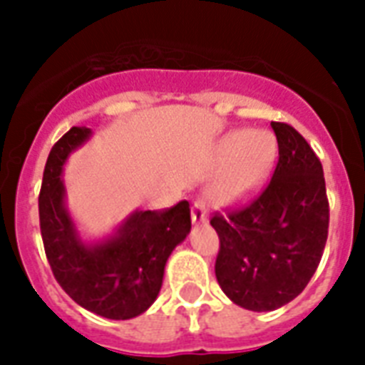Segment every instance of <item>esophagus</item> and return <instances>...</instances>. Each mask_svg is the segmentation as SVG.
Returning a JSON list of instances; mask_svg holds the SVG:
<instances>
[{
  "label": "esophagus",
  "mask_w": 365,
  "mask_h": 365,
  "mask_svg": "<svg viewBox=\"0 0 365 365\" xmlns=\"http://www.w3.org/2000/svg\"><path fill=\"white\" fill-rule=\"evenodd\" d=\"M191 220L193 223H206L208 222V210L202 200H195L193 208H191Z\"/></svg>",
  "instance_id": "esophagus-1"
}]
</instances>
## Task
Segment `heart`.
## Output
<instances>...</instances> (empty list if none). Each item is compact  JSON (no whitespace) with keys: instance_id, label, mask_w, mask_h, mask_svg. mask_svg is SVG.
Instances as JSON below:
<instances>
[{"instance_id":"heart-1","label":"heart","mask_w":365,"mask_h":365,"mask_svg":"<svg viewBox=\"0 0 365 365\" xmlns=\"http://www.w3.org/2000/svg\"><path fill=\"white\" fill-rule=\"evenodd\" d=\"M277 138L269 130H233L217 142L210 197L220 206H239L257 195L277 160Z\"/></svg>"}]
</instances>
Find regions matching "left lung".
I'll return each mask as SVG.
<instances>
[{
	"instance_id": "left-lung-1",
	"label": "left lung",
	"mask_w": 365,
	"mask_h": 365,
	"mask_svg": "<svg viewBox=\"0 0 365 365\" xmlns=\"http://www.w3.org/2000/svg\"><path fill=\"white\" fill-rule=\"evenodd\" d=\"M278 163L252 202L216 214V278L229 299L248 311L286 305L305 289L328 240L329 205L322 163L286 123H271Z\"/></svg>"
}]
</instances>
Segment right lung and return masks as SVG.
Instances as JSON below:
<instances>
[{
	"mask_svg": "<svg viewBox=\"0 0 365 365\" xmlns=\"http://www.w3.org/2000/svg\"><path fill=\"white\" fill-rule=\"evenodd\" d=\"M71 126L48 153L39 193V225L56 282L83 309L111 320H128L153 305L172 250L191 231L187 200L166 210L134 212L104 242H83L66 210L62 170L68 155L91 138Z\"/></svg>",
	"mask_w": 365,
	"mask_h": 365,
	"instance_id": "add662e5",
	"label": "right lung"
}]
</instances>
